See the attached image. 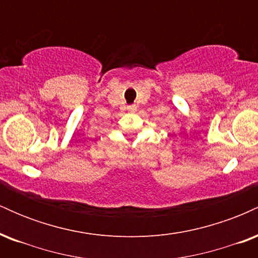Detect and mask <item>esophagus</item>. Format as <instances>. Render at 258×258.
<instances>
[{
	"label": "esophagus",
	"instance_id": "34e87169",
	"mask_svg": "<svg viewBox=\"0 0 258 258\" xmlns=\"http://www.w3.org/2000/svg\"><path fill=\"white\" fill-rule=\"evenodd\" d=\"M128 109H130V110H135V109H136V108H135V106H130V108H128Z\"/></svg>",
	"mask_w": 258,
	"mask_h": 258
}]
</instances>
